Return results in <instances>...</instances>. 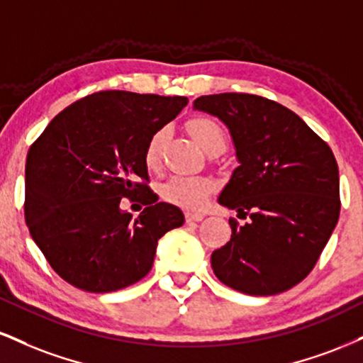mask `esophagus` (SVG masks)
I'll list each match as a JSON object with an SVG mask.
<instances>
[{
    "mask_svg": "<svg viewBox=\"0 0 363 363\" xmlns=\"http://www.w3.org/2000/svg\"><path fill=\"white\" fill-rule=\"evenodd\" d=\"M204 218V215H201V213H186V221H201Z\"/></svg>",
    "mask_w": 363,
    "mask_h": 363,
    "instance_id": "obj_1",
    "label": "esophagus"
}]
</instances>
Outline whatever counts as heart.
<instances>
[{"mask_svg": "<svg viewBox=\"0 0 363 363\" xmlns=\"http://www.w3.org/2000/svg\"><path fill=\"white\" fill-rule=\"evenodd\" d=\"M187 130L198 142V145L204 152H211L213 148H225L226 135L215 118L211 116H196L187 121ZM165 130H159L152 135L145 147V164L147 167L154 169L159 165L160 150H162ZM215 182L209 177L201 176H172L160 186V194L165 201L191 211H198L204 206L209 194L215 191Z\"/></svg>", "mask_w": 363, "mask_h": 363, "instance_id": "1", "label": "heart"}]
</instances>
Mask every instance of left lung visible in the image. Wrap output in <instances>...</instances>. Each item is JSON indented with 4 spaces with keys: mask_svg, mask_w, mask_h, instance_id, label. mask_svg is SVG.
<instances>
[{
    "mask_svg": "<svg viewBox=\"0 0 363 363\" xmlns=\"http://www.w3.org/2000/svg\"><path fill=\"white\" fill-rule=\"evenodd\" d=\"M194 110L228 126L238 167L218 203L250 221L230 220L231 238L211 255L231 289L272 296L311 272L340 216L333 152L294 111L255 94L201 96Z\"/></svg>",
    "mask_w": 363,
    "mask_h": 363,
    "instance_id": "left-lung-1",
    "label": "left lung"
}]
</instances>
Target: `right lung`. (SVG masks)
Here are the masks:
<instances>
[{"mask_svg": "<svg viewBox=\"0 0 363 363\" xmlns=\"http://www.w3.org/2000/svg\"><path fill=\"white\" fill-rule=\"evenodd\" d=\"M187 104L184 96L99 91L60 111L30 147L25 221L64 281L111 292L150 272L159 240L184 223L147 186L145 147ZM149 206L135 220L121 197Z\"/></svg>", "mask_w": 363, "mask_h": 363, "instance_id": "1", "label": "right lung"}]
</instances>
